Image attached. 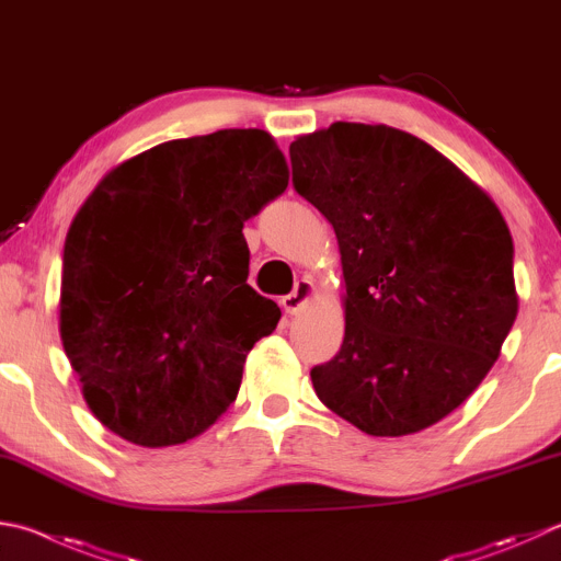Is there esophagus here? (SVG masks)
I'll return each mask as SVG.
<instances>
[{"mask_svg": "<svg viewBox=\"0 0 561 561\" xmlns=\"http://www.w3.org/2000/svg\"><path fill=\"white\" fill-rule=\"evenodd\" d=\"M313 282L311 279H299L297 287H294L291 294H287V297H282V307L287 313H297L304 304H307L311 297H313Z\"/></svg>", "mask_w": 561, "mask_h": 561, "instance_id": "1", "label": "esophagus"}]
</instances>
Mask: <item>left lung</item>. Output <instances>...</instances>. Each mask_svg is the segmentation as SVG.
Returning <instances> with one entry per match:
<instances>
[{
    "mask_svg": "<svg viewBox=\"0 0 561 561\" xmlns=\"http://www.w3.org/2000/svg\"><path fill=\"white\" fill-rule=\"evenodd\" d=\"M294 188L339 238L345 335L311 370L331 412L373 436L444 420L517 316L513 238L495 203L410 131L333 122L289 147Z\"/></svg>",
    "mask_w": 561,
    "mask_h": 561,
    "instance_id": "obj_1",
    "label": "left lung"
}]
</instances>
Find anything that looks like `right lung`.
Segmentation results:
<instances>
[{
	"label": "right lung",
	"instance_id": "right-lung-1",
	"mask_svg": "<svg viewBox=\"0 0 561 561\" xmlns=\"http://www.w3.org/2000/svg\"><path fill=\"white\" fill-rule=\"evenodd\" d=\"M287 183L267 131L220 129L127 159L80 206L60 341L110 432L174 446L236 402L248 353L282 316L248 284L242 226Z\"/></svg>",
	"mask_w": 561,
	"mask_h": 561
}]
</instances>
